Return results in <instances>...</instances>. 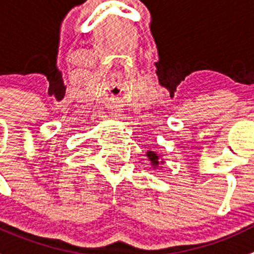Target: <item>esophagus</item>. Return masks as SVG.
Returning a JSON list of instances; mask_svg holds the SVG:
<instances>
[{
    "label": "esophagus",
    "mask_w": 254,
    "mask_h": 254,
    "mask_svg": "<svg viewBox=\"0 0 254 254\" xmlns=\"http://www.w3.org/2000/svg\"><path fill=\"white\" fill-rule=\"evenodd\" d=\"M110 117L114 119H119V117H121V112L117 110V109H113V110H110Z\"/></svg>",
    "instance_id": "34e87169"
}]
</instances>
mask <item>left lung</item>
Returning <instances> with one entry per match:
<instances>
[{
    "label": "left lung",
    "instance_id": "left-lung-1",
    "mask_svg": "<svg viewBox=\"0 0 254 254\" xmlns=\"http://www.w3.org/2000/svg\"><path fill=\"white\" fill-rule=\"evenodd\" d=\"M146 157L150 161V165H152L153 169H162V165L165 163V161L162 160V156H161L160 153L156 152V150H148Z\"/></svg>",
    "mask_w": 254,
    "mask_h": 254
}]
</instances>
